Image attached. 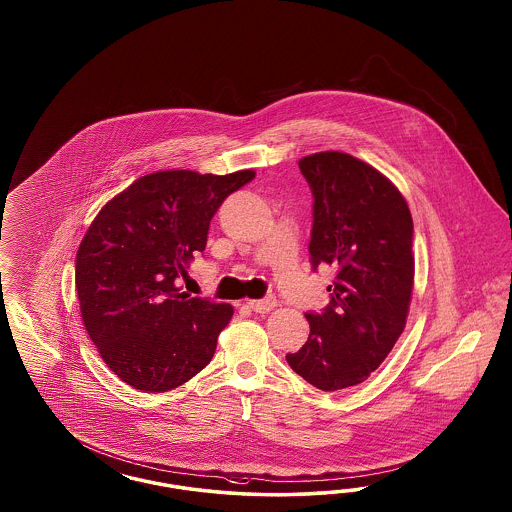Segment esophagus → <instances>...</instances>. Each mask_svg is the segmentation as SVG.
I'll use <instances>...</instances> for the list:
<instances>
[{"instance_id": "34e87169", "label": "esophagus", "mask_w": 512, "mask_h": 512, "mask_svg": "<svg viewBox=\"0 0 512 512\" xmlns=\"http://www.w3.org/2000/svg\"><path fill=\"white\" fill-rule=\"evenodd\" d=\"M249 308L257 313H266V311L274 310L278 306V300L274 296H266L261 300H249Z\"/></svg>"}]
</instances>
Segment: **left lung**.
Segmentation results:
<instances>
[{
  "label": "left lung",
  "mask_w": 512,
  "mask_h": 512,
  "mask_svg": "<svg viewBox=\"0 0 512 512\" xmlns=\"http://www.w3.org/2000/svg\"><path fill=\"white\" fill-rule=\"evenodd\" d=\"M313 195L311 268L336 270L330 302L306 313L308 341L289 366L325 392L355 387L392 351L409 311L413 219L396 186L372 165L341 152L298 161Z\"/></svg>",
  "instance_id": "obj_1"
}]
</instances>
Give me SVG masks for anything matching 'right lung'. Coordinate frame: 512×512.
<instances>
[{
  "label": "right lung",
  "instance_id": "obj_1",
  "mask_svg": "<svg viewBox=\"0 0 512 512\" xmlns=\"http://www.w3.org/2000/svg\"><path fill=\"white\" fill-rule=\"evenodd\" d=\"M253 171L146 174L103 206L77 253L82 321L105 364L129 387L167 392L204 370L231 304L180 293L210 221Z\"/></svg>",
  "mask_w": 512,
  "mask_h": 512
}]
</instances>
